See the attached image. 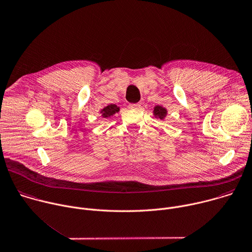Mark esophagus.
I'll return each mask as SVG.
<instances>
[{
  "label": "esophagus",
  "instance_id": "1",
  "mask_svg": "<svg viewBox=\"0 0 252 252\" xmlns=\"http://www.w3.org/2000/svg\"><path fill=\"white\" fill-rule=\"evenodd\" d=\"M128 108L130 110H139L140 109V103H136V104H129Z\"/></svg>",
  "mask_w": 252,
  "mask_h": 252
}]
</instances>
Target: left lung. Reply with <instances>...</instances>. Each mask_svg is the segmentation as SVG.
Listing matches in <instances>:
<instances>
[{
  "label": "left lung",
  "instance_id": "obj_1",
  "mask_svg": "<svg viewBox=\"0 0 252 252\" xmlns=\"http://www.w3.org/2000/svg\"><path fill=\"white\" fill-rule=\"evenodd\" d=\"M153 114H154L155 118L163 120L167 115V111L165 108H163L161 106H155L154 110H153Z\"/></svg>",
  "mask_w": 252,
  "mask_h": 252
}]
</instances>
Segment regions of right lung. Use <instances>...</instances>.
Here are the masks:
<instances>
[{
    "instance_id": "obj_1",
    "label": "right lung",
    "mask_w": 252,
    "mask_h": 252,
    "mask_svg": "<svg viewBox=\"0 0 252 252\" xmlns=\"http://www.w3.org/2000/svg\"><path fill=\"white\" fill-rule=\"evenodd\" d=\"M119 111H120V108H119L117 105L111 104V105L105 107V108L101 111V114H102V117H104V118H110L111 116L115 115V114L118 113Z\"/></svg>"
}]
</instances>
